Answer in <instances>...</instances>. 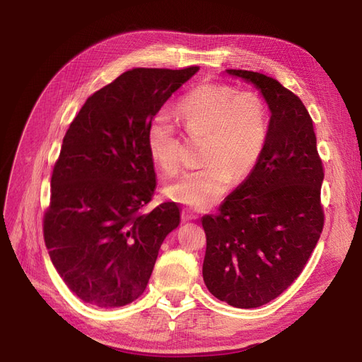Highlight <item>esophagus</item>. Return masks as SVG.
<instances>
[{"label":"esophagus","mask_w":362,"mask_h":362,"mask_svg":"<svg viewBox=\"0 0 362 362\" xmlns=\"http://www.w3.org/2000/svg\"><path fill=\"white\" fill-rule=\"evenodd\" d=\"M181 216L184 221H194V218H198V214H196L193 210H190V208H184L181 211Z\"/></svg>","instance_id":"esophagus-1"}]
</instances>
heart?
<instances>
[{
  "label": "heart",
  "mask_w": 362,
  "mask_h": 362,
  "mask_svg": "<svg viewBox=\"0 0 362 362\" xmlns=\"http://www.w3.org/2000/svg\"><path fill=\"white\" fill-rule=\"evenodd\" d=\"M178 115L190 136L204 137V166L168 181L164 194L175 202L206 208L222 198L234 177L245 178L255 169L269 140V105L254 89L205 81L181 98ZM146 145L163 172L181 168V133L169 108L151 117Z\"/></svg>",
  "instance_id": "obj_1"
}]
</instances>
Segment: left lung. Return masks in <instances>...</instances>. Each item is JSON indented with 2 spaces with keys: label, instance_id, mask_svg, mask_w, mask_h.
Instances as JSON below:
<instances>
[{
  "label": "left lung",
  "instance_id": "left-lung-1",
  "mask_svg": "<svg viewBox=\"0 0 362 362\" xmlns=\"http://www.w3.org/2000/svg\"><path fill=\"white\" fill-rule=\"evenodd\" d=\"M254 83L270 116L264 152L216 216L202 217V275L218 300L257 308L298 279L325 225L323 163L313 119L298 95L264 74L226 69Z\"/></svg>",
  "mask_w": 362,
  "mask_h": 362
}]
</instances>
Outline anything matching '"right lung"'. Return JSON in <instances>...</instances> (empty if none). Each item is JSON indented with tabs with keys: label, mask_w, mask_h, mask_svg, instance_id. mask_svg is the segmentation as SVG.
<instances>
[{
	"label": "right lung",
	"mask_w": 362,
	"mask_h": 362,
	"mask_svg": "<svg viewBox=\"0 0 362 362\" xmlns=\"http://www.w3.org/2000/svg\"><path fill=\"white\" fill-rule=\"evenodd\" d=\"M199 71L134 68L87 98L63 137L43 213L49 258L72 293L101 308L145 291L180 208L145 213L156 190L146 129L170 95Z\"/></svg>",
	"instance_id": "right-lung-1"
}]
</instances>
